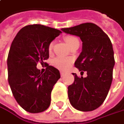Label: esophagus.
<instances>
[{
  "instance_id": "34e87169",
  "label": "esophagus",
  "mask_w": 124,
  "mask_h": 124,
  "mask_svg": "<svg viewBox=\"0 0 124 124\" xmlns=\"http://www.w3.org/2000/svg\"><path fill=\"white\" fill-rule=\"evenodd\" d=\"M60 74H61V76L62 77H63L65 76V73H63V72H60Z\"/></svg>"
}]
</instances>
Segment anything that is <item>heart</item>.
<instances>
[{
    "label": "heart",
    "mask_w": 124,
    "mask_h": 124,
    "mask_svg": "<svg viewBox=\"0 0 124 124\" xmlns=\"http://www.w3.org/2000/svg\"><path fill=\"white\" fill-rule=\"evenodd\" d=\"M65 40L66 41V43L68 44V46L70 47L73 44H74L76 42L79 41L78 39L74 36H67L65 38ZM54 46V41H51L49 45H48V51H51ZM72 59L70 58H65V57H56L54 59L53 61V65L54 66L60 70H62L65 71L66 70H68V68L70 67V65L72 63Z\"/></svg>",
    "instance_id": "b5f03b06"
}]
</instances>
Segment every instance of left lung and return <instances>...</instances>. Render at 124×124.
<instances>
[{"mask_svg":"<svg viewBox=\"0 0 124 124\" xmlns=\"http://www.w3.org/2000/svg\"><path fill=\"white\" fill-rule=\"evenodd\" d=\"M63 32L80 37L82 51L75 62V67L86 71V78L76 73L73 84L68 86L70 104L76 110L87 112L98 108L105 101L113 81L115 65L112 43L108 35L94 23L62 28Z\"/></svg>","mask_w":124,"mask_h":124,"instance_id":"1","label":"left lung"}]
</instances>
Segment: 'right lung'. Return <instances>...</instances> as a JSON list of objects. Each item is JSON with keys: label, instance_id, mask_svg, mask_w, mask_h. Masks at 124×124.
Masks as SVG:
<instances>
[{"label": "right lung", "instance_id": "right-lung-1", "mask_svg": "<svg viewBox=\"0 0 124 124\" xmlns=\"http://www.w3.org/2000/svg\"><path fill=\"white\" fill-rule=\"evenodd\" d=\"M61 32L42 24H30L19 31L11 43L7 59L8 84L18 104L29 113L43 112L50 105L59 71L47 64L43 74L36 66L38 62L46 64L48 45Z\"/></svg>", "mask_w": 124, "mask_h": 124}]
</instances>
